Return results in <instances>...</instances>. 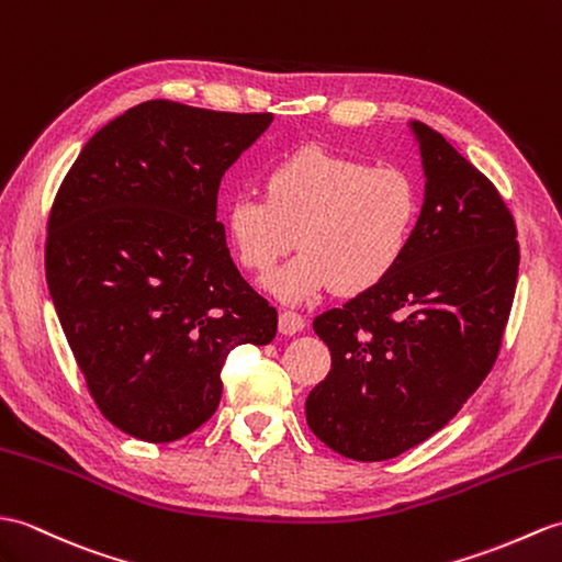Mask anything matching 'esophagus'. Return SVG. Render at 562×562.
<instances>
[{
    "instance_id": "obj_1",
    "label": "esophagus",
    "mask_w": 562,
    "mask_h": 562,
    "mask_svg": "<svg viewBox=\"0 0 562 562\" xmlns=\"http://www.w3.org/2000/svg\"><path fill=\"white\" fill-rule=\"evenodd\" d=\"M306 328V318L302 313L290 311V308H282L280 311V333L284 335H296Z\"/></svg>"
}]
</instances>
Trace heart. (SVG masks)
<instances>
[{"mask_svg":"<svg viewBox=\"0 0 562 562\" xmlns=\"http://www.w3.org/2000/svg\"><path fill=\"white\" fill-rule=\"evenodd\" d=\"M422 191L400 167L299 148L272 165L266 195L241 193L227 207L239 263L266 278L294 249L302 254L268 280L284 302H306L335 286L355 296L387 280L409 254Z\"/></svg>","mask_w":562,"mask_h":562,"instance_id":"obj_1","label":"heart"}]
</instances>
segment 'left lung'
Listing matches in <instances>:
<instances>
[{
    "instance_id": "8db88e82",
    "label": "left lung",
    "mask_w": 562,
    "mask_h": 562,
    "mask_svg": "<svg viewBox=\"0 0 562 562\" xmlns=\"http://www.w3.org/2000/svg\"><path fill=\"white\" fill-rule=\"evenodd\" d=\"M426 201L397 270L313 321L333 367L306 397L325 446L381 462L446 426L486 381L510 318L519 244L493 181L436 128L412 122Z\"/></svg>"
}]
</instances>
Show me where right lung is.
I'll list each match as a JSON object with an SVG mask.
<instances>
[{
    "instance_id": "obj_1",
    "label": "right lung",
    "mask_w": 562,
    "mask_h": 562,
    "mask_svg": "<svg viewBox=\"0 0 562 562\" xmlns=\"http://www.w3.org/2000/svg\"><path fill=\"white\" fill-rule=\"evenodd\" d=\"M270 122L140 102L86 143L52 203L45 272L61 330L100 414L138 440L193 434L217 409L229 351L278 333L217 222L222 175Z\"/></svg>"
}]
</instances>
